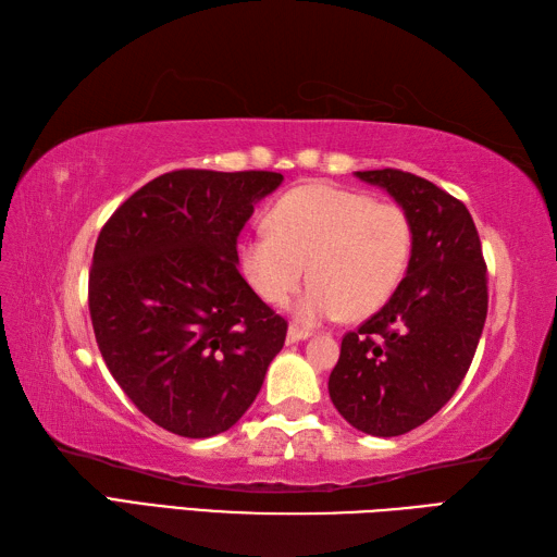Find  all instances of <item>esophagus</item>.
I'll list each match as a JSON object with an SVG mask.
<instances>
[{
    "mask_svg": "<svg viewBox=\"0 0 557 557\" xmlns=\"http://www.w3.org/2000/svg\"><path fill=\"white\" fill-rule=\"evenodd\" d=\"M311 335H313L311 330L299 327V325H289V330H287V342H301V339H309Z\"/></svg>",
    "mask_w": 557,
    "mask_h": 557,
    "instance_id": "34e87169",
    "label": "esophagus"
}]
</instances>
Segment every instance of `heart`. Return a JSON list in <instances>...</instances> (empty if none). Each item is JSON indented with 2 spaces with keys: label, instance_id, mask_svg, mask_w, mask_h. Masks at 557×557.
Listing matches in <instances>:
<instances>
[{
  "label": "heart",
  "instance_id": "heart-1",
  "mask_svg": "<svg viewBox=\"0 0 557 557\" xmlns=\"http://www.w3.org/2000/svg\"><path fill=\"white\" fill-rule=\"evenodd\" d=\"M268 230L244 236V277L260 299L282 306L309 272L313 282L297 301L306 323L342 313L361 321L383 309L413 248L405 208L330 184L292 188L270 208Z\"/></svg>",
  "mask_w": 557,
  "mask_h": 557
}]
</instances>
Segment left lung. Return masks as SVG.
Instances as JSON below:
<instances>
[{
  "label": "left lung",
  "mask_w": 557,
  "mask_h": 557,
  "mask_svg": "<svg viewBox=\"0 0 557 557\" xmlns=\"http://www.w3.org/2000/svg\"><path fill=\"white\" fill-rule=\"evenodd\" d=\"M357 176L407 210L413 248L389 301L342 337L327 389L354 429L393 437L429 421L465 381L488 313L486 263L461 200L401 170Z\"/></svg>",
  "instance_id": "1"
}]
</instances>
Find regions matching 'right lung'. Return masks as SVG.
<instances>
[{"label":"right lung","mask_w":557,"mask_h":557,"mask_svg":"<svg viewBox=\"0 0 557 557\" xmlns=\"http://www.w3.org/2000/svg\"><path fill=\"white\" fill-rule=\"evenodd\" d=\"M277 172L176 170L140 186L98 236L90 321L126 397L182 437L244 417L287 321L248 287L236 239Z\"/></svg>","instance_id":"add662e5"}]
</instances>
